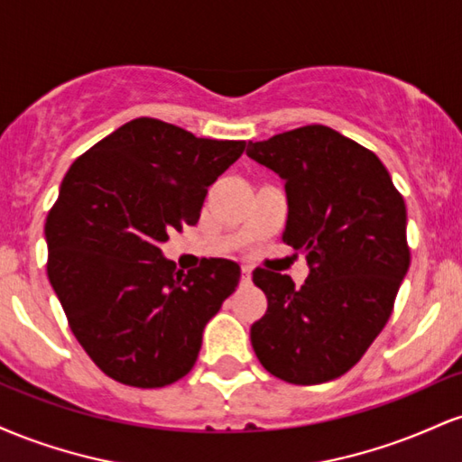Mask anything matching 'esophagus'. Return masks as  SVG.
I'll list each match as a JSON object with an SVG mask.
<instances>
[{"mask_svg": "<svg viewBox=\"0 0 462 462\" xmlns=\"http://www.w3.org/2000/svg\"><path fill=\"white\" fill-rule=\"evenodd\" d=\"M252 282V267H243L241 269V284H249Z\"/></svg>", "mask_w": 462, "mask_h": 462, "instance_id": "obj_1", "label": "esophagus"}]
</instances>
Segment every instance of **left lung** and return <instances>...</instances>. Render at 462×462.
<instances>
[{
  "instance_id": "left-lung-1",
  "label": "left lung",
  "mask_w": 462,
  "mask_h": 462,
  "mask_svg": "<svg viewBox=\"0 0 462 462\" xmlns=\"http://www.w3.org/2000/svg\"><path fill=\"white\" fill-rule=\"evenodd\" d=\"M284 180V243L306 252L309 280L254 272L267 312L249 330L269 374L321 384L363 358L383 332L411 264L406 204L374 152L328 125H304L247 145Z\"/></svg>"
}]
</instances>
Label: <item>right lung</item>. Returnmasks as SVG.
<instances>
[{"label":"right lung","instance_id":"1","mask_svg":"<svg viewBox=\"0 0 462 462\" xmlns=\"http://www.w3.org/2000/svg\"><path fill=\"white\" fill-rule=\"evenodd\" d=\"M243 150L141 116L62 180L45 224L47 275L79 346L116 383L156 389L187 375L206 323L235 293L236 263L182 272L161 245L198 224L208 187Z\"/></svg>","mask_w":462,"mask_h":462}]
</instances>
